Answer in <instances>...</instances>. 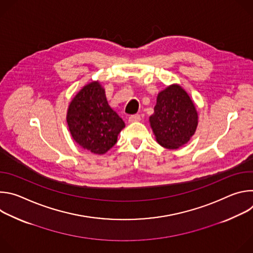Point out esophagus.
<instances>
[{"instance_id":"esophagus-1","label":"esophagus","mask_w":253,"mask_h":253,"mask_svg":"<svg viewBox=\"0 0 253 253\" xmlns=\"http://www.w3.org/2000/svg\"><path fill=\"white\" fill-rule=\"evenodd\" d=\"M140 115H138V114H135V115H131L130 117H129V123H134V122H138V121H140Z\"/></svg>"}]
</instances>
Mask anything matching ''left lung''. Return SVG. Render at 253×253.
Segmentation results:
<instances>
[{"mask_svg": "<svg viewBox=\"0 0 253 253\" xmlns=\"http://www.w3.org/2000/svg\"><path fill=\"white\" fill-rule=\"evenodd\" d=\"M149 122L162 147L178 149L194 135L198 112L188 93L179 84H172L158 93Z\"/></svg>", "mask_w": 253, "mask_h": 253, "instance_id": "left-lung-1", "label": "left lung"}]
</instances>
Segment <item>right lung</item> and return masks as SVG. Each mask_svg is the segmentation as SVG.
<instances>
[{
    "label": "right lung",
    "instance_id": "1",
    "mask_svg": "<svg viewBox=\"0 0 253 253\" xmlns=\"http://www.w3.org/2000/svg\"><path fill=\"white\" fill-rule=\"evenodd\" d=\"M66 120L78 145L98 155L115 145L125 127L122 118L108 104L105 89L99 81L84 85L71 100Z\"/></svg>",
    "mask_w": 253,
    "mask_h": 253
}]
</instances>
